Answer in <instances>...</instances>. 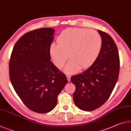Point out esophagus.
Returning a JSON list of instances; mask_svg holds the SVG:
<instances>
[{
	"label": "esophagus",
	"instance_id": "34e87169",
	"mask_svg": "<svg viewBox=\"0 0 131 131\" xmlns=\"http://www.w3.org/2000/svg\"><path fill=\"white\" fill-rule=\"evenodd\" d=\"M66 77H67L68 82H70V78H71V76H70V75H66Z\"/></svg>",
	"mask_w": 131,
	"mask_h": 131
}]
</instances>
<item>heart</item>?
<instances>
[{
  "label": "heart",
  "mask_w": 131,
  "mask_h": 131,
  "mask_svg": "<svg viewBox=\"0 0 131 131\" xmlns=\"http://www.w3.org/2000/svg\"><path fill=\"white\" fill-rule=\"evenodd\" d=\"M58 44L50 47V54L55 65L61 68L70 58L65 70L68 73L88 69L97 59L102 47L100 34L86 28H69L63 31L57 39Z\"/></svg>",
  "instance_id": "b5f03b06"
}]
</instances>
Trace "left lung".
Here are the masks:
<instances>
[{
  "label": "left lung",
  "instance_id": "obj_1",
  "mask_svg": "<svg viewBox=\"0 0 131 131\" xmlns=\"http://www.w3.org/2000/svg\"><path fill=\"white\" fill-rule=\"evenodd\" d=\"M98 32L102 38L98 58L88 69L70 78L76 87L74 103L86 111L94 110L106 102L119 76L120 62L117 45L107 33L100 30Z\"/></svg>",
  "mask_w": 131,
  "mask_h": 131
}]
</instances>
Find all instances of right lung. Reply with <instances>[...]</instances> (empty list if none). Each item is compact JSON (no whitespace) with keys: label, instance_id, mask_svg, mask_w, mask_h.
I'll return each mask as SVG.
<instances>
[{"label":"right lung","instance_id":"right-lung-1","mask_svg":"<svg viewBox=\"0 0 131 131\" xmlns=\"http://www.w3.org/2000/svg\"><path fill=\"white\" fill-rule=\"evenodd\" d=\"M55 30L42 28L24 34L16 42L9 61V77L26 106L37 113L54 108L58 95L68 82L65 74L50 61Z\"/></svg>","mask_w":131,"mask_h":131}]
</instances>
